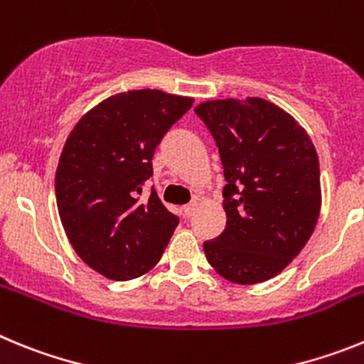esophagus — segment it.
Here are the masks:
<instances>
[{
  "label": "esophagus",
  "instance_id": "obj_1",
  "mask_svg": "<svg viewBox=\"0 0 364 364\" xmlns=\"http://www.w3.org/2000/svg\"><path fill=\"white\" fill-rule=\"evenodd\" d=\"M197 208H198L197 202H191V204H186L184 208H182V211H184L186 217H193V215H195V211H197Z\"/></svg>",
  "mask_w": 364,
  "mask_h": 364
}]
</instances>
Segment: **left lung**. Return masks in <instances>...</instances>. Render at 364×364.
Wrapping results in <instances>:
<instances>
[{"label":"left lung","mask_w":364,"mask_h":364,"mask_svg":"<svg viewBox=\"0 0 364 364\" xmlns=\"http://www.w3.org/2000/svg\"><path fill=\"white\" fill-rule=\"evenodd\" d=\"M213 134L224 176L226 230L204 242L211 268L237 284L275 277L306 246L321 213L319 159L301 124L268 100L195 107Z\"/></svg>","instance_id":"obj_1"}]
</instances>
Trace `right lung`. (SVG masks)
<instances>
[{
	"label": "right lung",
	"mask_w": 364,
	"mask_h": 364,
	"mask_svg": "<svg viewBox=\"0 0 364 364\" xmlns=\"http://www.w3.org/2000/svg\"><path fill=\"white\" fill-rule=\"evenodd\" d=\"M193 100L159 89L118 92L67 136L54 180L60 220L80 259L111 281L151 272L178 226L154 189L147 200L140 193L154 149Z\"/></svg>",
	"instance_id": "right-lung-1"
}]
</instances>
